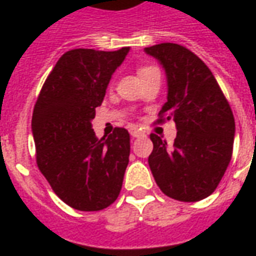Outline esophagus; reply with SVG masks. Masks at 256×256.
I'll return each mask as SVG.
<instances>
[{
    "label": "esophagus",
    "instance_id": "esophagus-1",
    "mask_svg": "<svg viewBox=\"0 0 256 256\" xmlns=\"http://www.w3.org/2000/svg\"><path fill=\"white\" fill-rule=\"evenodd\" d=\"M130 134H132L133 137H136V138H137V137H141V136H144V133H142V132H140L138 128H132V130H130Z\"/></svg>",
    "mask_w": 256,
    "mask_h": 256
}]
</instances>
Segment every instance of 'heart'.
Returning a JSON list of instances; mask_svg holds the SVG:
<instances>
[{
  "label": "heart",
  "mask_w": 256,
  "mask_h": 256,
  "mask_svg": "<svg viewBox=\"0 0 256 256\" xmlns=\"http://www.w3.org/2000/svg\"><path fill=\"white\" fill-rule=\"evenodd\" d=\"M150 68H155V67H141V68H138V75H140V76H141V75H142L144 72H146L148 70H150Z\"/></svg>",
  "instance_id": "heart-1"
}]
</instances>
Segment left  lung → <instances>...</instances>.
<instances>
[{
  "mask_svg": "<svg viewBox=\"0 0 256 256\" xmlns=\"http://www.w3.org/2000/svg\"><path fill=\"white\" fill-rule=\"evenodd\" d=\"M145 52L160 62L167 75V102L156 123L172 119L177 126L172 145L150 134V172L168 198L198 202L214 192L229 166L233 112L210 68L188 48L164 42Z\"/></svg>",
  "mask_w": 256,
  "mask_h": 256,
  "instance_id": "obj_1",
  "label": "left lung"
}]
</instances>
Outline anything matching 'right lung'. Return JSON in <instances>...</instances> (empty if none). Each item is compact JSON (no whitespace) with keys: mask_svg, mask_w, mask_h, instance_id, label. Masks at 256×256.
Wrapping results in <instances>:
<instances>
[{"mask_svg":"<svg viewBox=\"0 0 256 256\" xmlns=\"http://www.w3.org/2000/svg\"><path fill=\"white\" fill-rule=\"evenodd\" d=\"M128 48L115 52L72 49L48 75L32 112L36 164L53 192L79 211L111 206L122 189L130 134L115 128L98 140L92 128L112 74Z\"/></svg>","mask_w":256,"mask_h":256,"instance_id":"1","label":"right lung"}]
</instances>
